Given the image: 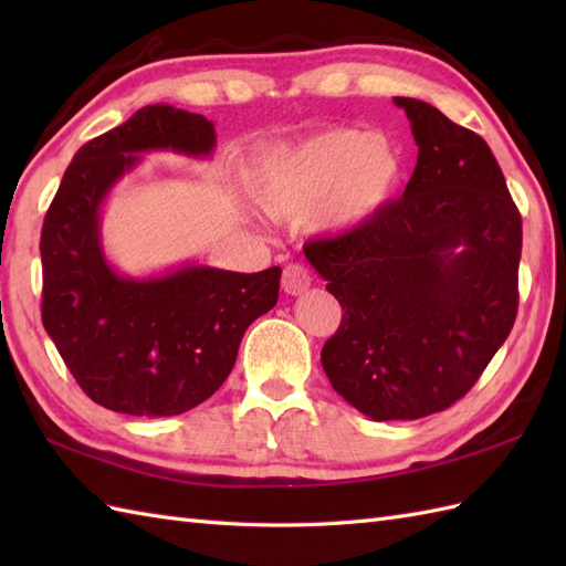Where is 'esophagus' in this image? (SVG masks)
Returning <instances> with one entry per match:
<instances>
[{"mask_svg": "<svg viewBox=\"0 0 566 566\" xmlns=\"http://www.w3.org/2000/svg\"><path fill=\"white\" fill-rule=\"evenodd\" d=\"M308 284H311V276H308L304 264H298V262L286 264L284 274H282V290L286 294H292V296L304 294L308 290Z\"/></svg>", "mask_w": 566, "mask_h": 566, "instance_id": "obj_1", "label": "esophagus"}]
</instances>
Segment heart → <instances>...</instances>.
<instances>
[{"instance_id":"obj_1","label":"heart","mask_w":566,"mask_h":566,"mask_svg":"<svg viewBox=\"0 0 566 566\" xmlns=\"http://www.w3.org/2000/svg\"><path fill=\"white\" fill-rule=\"evenodd\" d=\"M399 172V153L387 136L328 128L262 153L245 185L270 219L306 216L316 231L338 233L371 219L389 201Z\"/></svg>"}]
</instances>
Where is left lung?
<instances>
[{
  "mask_svg": "<svg viewBox=\"0 0 566 566\" xmlns=\"http://www.w3.org/2000/svg\"><path fill=\"white\" fill-rule=\"evenodd\" d=\"M394 102L418 146L403 197L304 245L345 311L323 369L371 420H416L460 401L518 314L523 221L494 153L436 106Z\"/></svg>",
  "mask_w": 566,
  "mask_h": 566,
  "instance_id": "left-lung-1",
  "label": "left lung"
}]
</instances>
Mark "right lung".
I'll return each instance as SVG.
<instances>
[{
	"label": "right lung",
	"instance_id": "obj_1",
	"mask_svg": "<svg viewBox=\"0 0 566 566\" xmlns=\"http://www.w3.org/2000/svg\"><path fill=\"white\" fill-rule=\"evenodd\" d=\"M216 130L201 114L143 106L77 150L41 231V318L94 403L128 416H177L207 401L235 365L248 326L276 304L280 268L228 272L185 264L150 280L104 258L99 209L138 153L203 158Z\"/></svg>",
	"mask_w": 566,
	"mask_h": 566
}]
</instances>
